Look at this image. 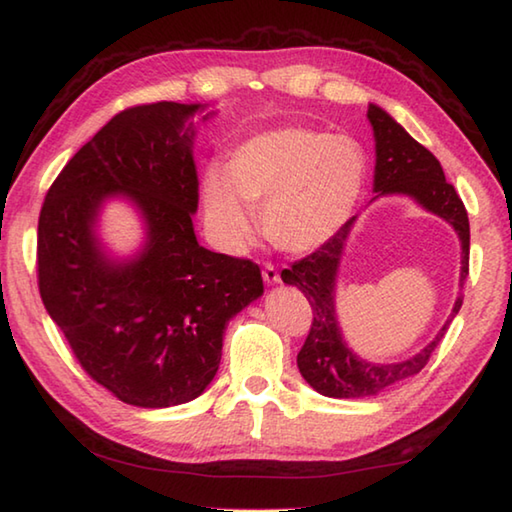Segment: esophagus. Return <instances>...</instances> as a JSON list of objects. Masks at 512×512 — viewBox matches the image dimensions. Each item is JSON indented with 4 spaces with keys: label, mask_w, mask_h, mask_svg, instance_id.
Wrapping results in <instances>:
<instances>
[{
    "label": "esophagus",
    "mask_w": 512,
    "mask_h": 512,
    "mask_svg": "<svg viewBox=\"0 0 512 512\" xmlns=\"http://www.w3.org/2000/svg\"><path fill=\"white\" fill-rule=\"evenodd\" d=\"M263 278H265V283H269V285H276L278 281H281V274H278V269H276L274 263L263 265Z\"/></svg>",
    "instance_id": "34e87169"
}]
</instances>
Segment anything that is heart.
Masks as SVG:
<instances>
[{"instance_id":"b5f03b06","label":"heart","mask_w":512,"mask_h":512,"mask_svg":"<svg viewBox=\"0 0 512 512\" xmlns=\"http://www.w3.org/2000/svg\"><path fill=\"white\" fill-rule=\"evenodd\" d=\"M368 162L345 136L285 127L260 133L234 151L225 171L202 180L205 218L216 243L236 252L254 234L260 209L265 236L285 252L305 254L327 243L359 200Z\"/></svg>"}]
</instances>
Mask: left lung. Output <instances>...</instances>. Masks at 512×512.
Listing matches in <instances>:
<instances>
[{
	"mask_svg": "<svg viewBox=\"0 0 512 512\" xmlns=\"http://www.w3.org/2000/svg\"><path fill=\"white\" fill-rule=\"evenodd\" d=\"M368 118L374 129L376 140V167H374V191L383 194H406L412 196L419 205L432 214L446 218L455 227L461 240V287L468 276L470 258V225L464 202L457 196L455 187L443 176L439 160L414 140L410 133L394 122L388 113L379 106L370 104ZM354 218L336 231V234L323 243L312 254L301 260H294L289 269H283L281 278L287 285H296L312 305V325L307 339L298 352V370L303 379L312 385L316 392L334 399H359L372 397L388 390L390 385L419 374L430 361L432 352L446 334L452 318L457 316L464 303L459 296L452 307L450 321L441 327L437 339L428 347L401 363H365L347 350L339 325L334 318V283L339 272V260L343 245L350 236Z\"/></svg>",
	"mask_w": 512,
	"mask_h": 512,
	"instance_id": "1",
	"label": "left lung"
}]
</instances>
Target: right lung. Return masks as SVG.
I'll use <instances>...</instances> for the list:
<instances>
[{
    "label": "right lung",
    "mask_w": 512,
    "mask_h": 512,
    "mask_svg": "<svg viewBox=\"0 0 512 512\" xmlns=\"http://www.w3.org/2000/svg\"><path fill=\"white\" fill-rule=\"evenodd\" d=\"M198 104L129 106L66 162L37 223V285L77 363L120 401L169 408L218 372L225 325L263 294L249 258L200 247L198 176L185 120ZM129 195L150 227L145 252L113 266L92 223L106 195Z\"/></svg>",
    "instance_id": "obj_1"
}]
</instances>
